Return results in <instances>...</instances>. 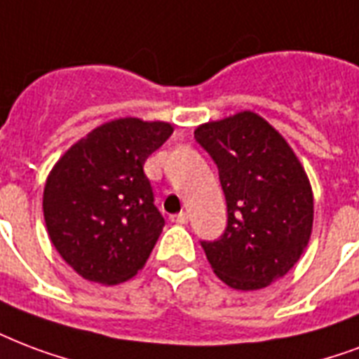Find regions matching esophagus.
Returning <instances> with one entry per match:
<instances>
[{"label":"esophagus","instance_id":"obj_1","mask_svg":"<svg viewBox=\"0 0 359 359\" xmlns=\"http://www.w3.org/2000/svg\"><path fill=\"white\" fill-rule=\"evenodd\" d=\"M171 222L180 224V226H182V224H188V212H179V215L171 216Z\"/></svg>","mask_w":359,"mask_h":359}]
</instances>
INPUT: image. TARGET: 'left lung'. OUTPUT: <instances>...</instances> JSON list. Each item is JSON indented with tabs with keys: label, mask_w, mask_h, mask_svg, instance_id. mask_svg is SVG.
<instances>
[{
	"label": "left lung",
	"mask_w": 359,
	"mask_h": 359,
	"mask_svg": "<svg viewBox=\"0 0 359 359\" xmlns=\"http://www.w3.org/2000/svg\"><path fill=\"white\" fill-rule=\"evenodd\" d=\"M194 137L218 168L228 226L201 241L216 277L235 290H259L284 277L313 231V190L284 137L250 111L201 124Z\"/></svg>",
	"instance_id": "1"
}]
</instances>
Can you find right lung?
Masks as SVG:
<instances>
[{"mask_svg": "<svg viewBox=\"0 0 359 359\" xmlns=\"http://www.w3.org/2000/svg\"><path fill=\"white\" fill-rule=\"evenodd\" d=\"M171 133L168 122L113 120L52 168L43 194L46 229L82 278L118 284L147 264L165 220L143 165Z\"/></svg>", "mask_w": 359, "mask_h": 359, "instance_id": "1", "label": "right lung"}]
</instances>
